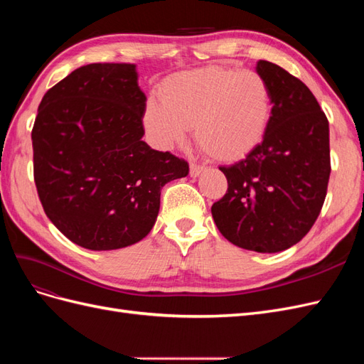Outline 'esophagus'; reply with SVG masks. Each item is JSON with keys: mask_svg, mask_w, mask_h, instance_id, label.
Instances as JSON below:
<instances>
[{"mask_svg": "<svg viewBox=\"0 0 364 364\" xmlns=\"http://www.w3.org/2000/svg\"><path fill=\"white\" fill-rule=\"evenodd\" d=\"M205 170H206V165H203V164H197V162L190 164V174L193 176V178H197V176L203 173Z\"/></svg>", "mask_w": 364, "mask_h": 364, "instance_id": "34e87169", "label": "esophagus"}]
</instances>
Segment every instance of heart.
Returning a JSON list of instances; mask_svg holds the SVG:
<instances>
[{
  "instance_id": "obj_1",
  "label": "heart",
  "mask_w": 364,
  "mask_h": 364,
  "mask_svg": "<svg viewBox=\"0 0 364 364\" xmlns=\"http://www.w3.org/2000/svg\"><path fill=\"white\" fill-rule=\"evenodd\" d=\"M144 109L150 141L162 150L185 144L193 126L199 147L217 161L247 156L273 114L269 82L257 71L206 67L168 75Z\"/></svg>"
}]
</instances>
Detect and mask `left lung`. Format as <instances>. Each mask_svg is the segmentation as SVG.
Listing matches in <instances>:
<instances>
[{
    "instance_id": "left-lung-1",
    "label": "left lung",
    "mask_w": 364,
    "mask_h": 364,
    "mask_svg": "<svg viewBox=\"0 0 364 364\" xmlns=\"http://www.w3.org/2000/svg\"><path fill=\"white\" fill-rule=\"evenodd\" d=\"M257 73L272 87L270 124L245 159L218 167L228 190L211 213L232 245L273 253L299 243L322 211L331 173L329 124L297 77L267 60Z\"/></svg>"
}]
</instances>
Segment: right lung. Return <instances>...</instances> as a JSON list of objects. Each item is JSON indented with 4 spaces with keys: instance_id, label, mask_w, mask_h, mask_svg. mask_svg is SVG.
<instances>
[{
    "instance_id": "obj_1",
    "label": "right lung",
    "mask_w": 364,
    "mask_h": 364,
    "mask_svg": "<svg viewBox=\"0 0 364 364\" xmlns=\"http://www.w3.org/2000/svg\"><path fill=\"white\" fill-rule=\"evenodd\" d=\"M135 65L91 63L43 95L31 130L33 176L43 211L90 250L144 238L156 222L162 186L188 162L142 141L146 95Z\"/></svg>"
}]
</instances>
